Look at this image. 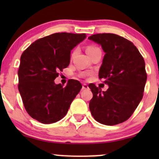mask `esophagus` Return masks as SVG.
Returning a JSON list of instances; mask_svg holds the SVG:
<instances>
[{
    "instance_id": "34e87169",
    "label": "esophagus",
    "mask_w": 159,
    "mask_h": 159,
    "mask_svg": "<svg viewBox=\"0 0 159 159\" xmlns=\"http://www.w3.org/2000/svg\"><path fill=\"white\" fill-rule=\"evenodd\" d=\"M88 88L89 87L87 84H83V85H82V90H86V89H88Z\"/></svg>"
}]
</instances>
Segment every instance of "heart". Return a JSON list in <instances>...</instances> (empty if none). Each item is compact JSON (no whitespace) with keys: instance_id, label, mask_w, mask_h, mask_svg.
Listing matches in <instances>:
<instances>
[{"instance_id":"b5f03b06","label":"heart","mask_w":159,"mask_h":159,"mask_svg":"<svg viewBox=\"0 0 159 159\" xmlns=\"http://www.w3.org/2000/svg\"><path fill=\"white\" fill-rule=\"evenodd\" d=\"M96 48H98V47L94 46V45H89V46H87V52L89 53L90 52H91V51L94 50V49Z\"/></svg>"}]
</instances>
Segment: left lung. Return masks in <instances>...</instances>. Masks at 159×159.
Here are the masks:
<instances>
[{"label":"left lung","mask_w":159,"mask_h":159,"mask_svg":"<svg viewBox=\"0 0 159 159\" xmlns=\"http://www.w3.org/2000/svg\"><path fill=\"white\" fill-rule=\"evenodd\" d=\"M105 52L98 78L108 84L102 92L94 84L89 87L93 96L89 107L98 123L120 124L132 116L143 96L147 74L145 62L131 41L114 34H96L89 37Z\"/></svg>","instance_id":"left-lung-1"}]
</instances>
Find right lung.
Instances as JSON below:
<instances>
[{"label":"right lung","mask_w":159,"mask_h":159,"mask_svg":"<svg viewBox=\"0 0 159 159\" xmlns=\"http://www.w3.org/2000/svg\"><path fill=\"white\" fill-rule=\"evenodd\" d=\"M85 37V34L56 33L36 40L21 54L18 88L27 114L39 123L64 117L81 90L77 80H69L65 87L54 81L69 66L71 50Z\"/></svg>","instance_id":"right-lung-1"}]
</instances>
